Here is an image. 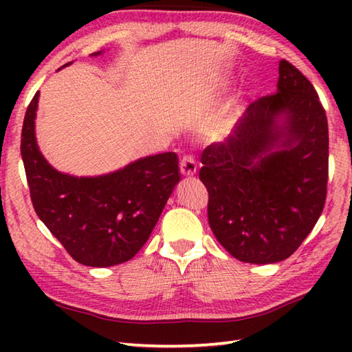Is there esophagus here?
I'll return each mask as SVG.
<instances>
[{
    "mask_svg": "<svg viewBox=\"0 0 352 352\" xmlns=\"http://www.w3.org/2000/svg\"><path fill=\"white\" fill-rule=\"evenodd\" d=\"M197 170H198V164L195 160H193V157H189V155L183 157L180 162V172L183 174V177L188 178V180H192L193 175L197 174Z\"/></svg>",
    "mask_w": 352,
    "mask_h": 352,
    "instance_id": "obj_1",
    "label": "esophagus"
}]
</instances>
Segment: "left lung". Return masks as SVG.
Listing matches in <instances>:
<instances>
[{
  "mask_svg": "<svg viewBox=\"0 0 352 352\" xmlns=\"http://www.w3.org/2000/svg\"><path fill=\"white\" fill-rule=\"evenodd\" d=\"M69 65L72 62L57 72ZM39 96L41 92H36L25 111L21 138V155L37 216L78 263L92 267L125 263L148 241L180 183L177 155L140 157L101 175L78 177L58 170L37 145Z\"/></svg>",
  "mask_w": 352,
  "mask_h": 352,
  "instance_id": "8db88e82",
  "label": "left lung"
}]
</instances>
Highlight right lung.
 <instances>
[{
	"instance_id": "1",
	"label": "right lung",
	"mask_w": 352,
	"mask_h": 352,
	"mask_svg": "<svg viewBox=\"0 0 352 352\" xmlns=\"http://www.w3.org/2000/svg\"><path fill=\"white\" fill-rule=\"evenodd\" d=\"M275 94L250 104L236 129L201 154L208 223L234 258L290 257L325 204L328 122L310 81L280 63Z\"/></svg>"
}]
</instances>
